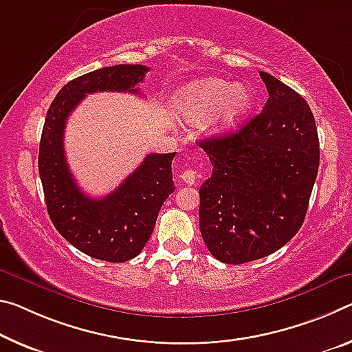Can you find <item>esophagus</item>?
I'll use <instances>...</instances> for the list:
<instances>
[{
    "label": "esophagus",
    "instance_id": "34e87169",
    "mask_svg": "<svg viewBox=\"0 0 352 352\" xmlns=\"http://www.w3.org/2000/svg\"><path fill=\"white\" fill-rule=\"evenodd\" d=\"M180 178H182L183 182L186 183V185L191 186V185H194V183H196V178H197V177H196V172L191 170V169H188V170H183V172H182Z\"/></svg>",
    "mask_w": 352,
    "mask_h": 352
}]
</instances>
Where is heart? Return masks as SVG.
Here are the masks:
<instances>
[{
    "instance_id": "1",
    "label": "heart",
    "mask_w": 352,
    "mask_h": 352,
    "mask_svg": "<svg viewBox=\"0 0 352 352\" xmlns=\"http://www.w3.org/2000/svg\"><path fill=\"white\" fill-rule=\"evenodd\" d=\"M252 91L246 85H232L219 78H204L182 87L174 100L175 113L189 125L206 119L211 136H221L235 128L252 106Z\"/></svg>"
}]
</instances>
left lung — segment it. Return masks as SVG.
I'll use <instances>...</instances> for the list:
<instances>
[{"instance_id":"1","label":"left lung","mask_w":352,"mask_h":352,"mask_svg":"<svg viewBox=\"0 0 352 352\" xmlns=\"http://www.w3.org/2000/svg\"><path fill=\"white\" fill-rule=\"evenodd\" d=\"M270 98L239 131L199 142L213 174L199 189L200 233L211 255L241 265L270 255L302 226L320 166L310 106L260 72Z\"/></svg>"}]
</instances>
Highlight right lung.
I'll use <instances>...</instances> for the list:
<instances>
[{
	"instance_id": "obj_1",
	"label": "right lung",
	"mask_w": 352,
	"mask_h": 352,
	"mask_svg": "<svg viewBox=\"0 0 352 352\" xmlns=\"http://www.w3.org/2000/svg\"><path fill=\"white\" fill-rule=\"evenodd\" d=\"M148 67L119 64L89 72L60 89L50 104L38 147L47 210L60 235L94 258L122 263L141 252L152 236L164 200L174 192V153H150L108 196L92 199L81 191L64 153L65 122L87 94L131 92Z\"/></svg>"
}]
</instances>
